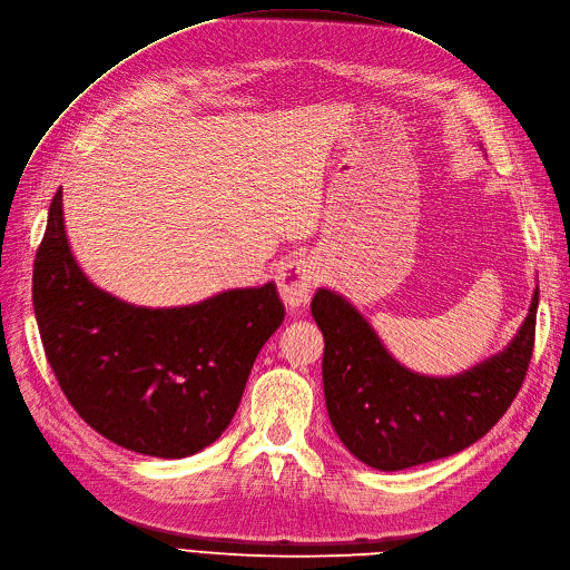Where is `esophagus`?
<instances>
[{"label":"esophagus","mask_w":570,"mask_h":570,"mask_svg":"<svg viewBox=\"0 0 570 570\" xmlns=\"http://www.w3.org/2000/svg\"><path fill=\"white\" fill-rule=\"evenodd\" d=\"M318 282V267L309 258H291L277 269V286L282 301L295 309L307 305L312 288Z\"/></svg>","instance_id":"34e87169"}]
</instances>
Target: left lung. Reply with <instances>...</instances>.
Instances as JSON below:
<instances>
[{
    "label": "left lung",
    "instance_id": "left-lung-1",
    "mask_svg": "<svg viewBox=\"0 0 570 570\" xmlns=\"http://www.w3.org/2000/svg\"><path fill=\"white\" fill-rule=\"evenodd\" d=\"M538 291L508 350L463 375L435 380L393 361L342 295L318 288L312 316L324 333V393L344 448L377 470L456 454L487 435L522 389L535 342Z\"/></svg>",
    "mask_w": 570,
    "mask_h": 570
}]
</instances>
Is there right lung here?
<instances>
[{
  "mask_svg": "<svg viewBox=\"0 0 570 570\" xmlns=\"http://www.w3.org/2000/svg\"><path fill=\"white\" fill-rule=\"evenodd\" d=\"M48 363L83 422L137 454L184 459L228 429L261 346L284 321L275 284L171 309L135 307L73 261L62 188L32 272Z\"/></svg>",
  "mask_w": 570,
  "mask_h": 570,
  "instance_id": "obj_1",
  "label": "right lung"
}]
</instances>
